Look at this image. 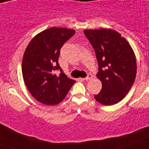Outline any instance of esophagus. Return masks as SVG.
I'll use <instances>...</instances> for the list:
<instances>
[{"label":"esophagus","instance_id":"esophagus-1","mask_svg":"<svg viewBox=\"0 0 149 149\" xmlns=\"http://www.w3.org/2000/svg\"><path fill=\"white\" fill-rule=\"evenodd\" d=\"M93 76L89 73V74H88V76H87V77H86V78L84 79H85V80H86V81L90 80V79H93Z\"/></svg>","mask_w":149,"mask_h":149}]
</instances>
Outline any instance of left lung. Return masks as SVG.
<instances>
[{"mask_svg": "<svg viewBox=\"0 0 149 149\" xmlns=\"http://www.w3.org/2000/svg\"><path fill=\"white\" fill-rule=\"evenodd\" d=\"M84 33L95 50L102 90L94 95L105 106L120 102L129 93L136 77V60L128 41L111 29L85 30Z\"/></svg>", "mask_w": 149, "mask_h": 149, "instance_id": "8db88e82", "label": "left lung"}]
</instances>
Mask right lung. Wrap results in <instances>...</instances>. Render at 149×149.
<instances>
[{"mask_svg":"<svg viewBox=\"0 0 149 149\" xmlns=\"http://www.w3.org/2000/svg\"><path fill=\"white\" fill-rule=\"evenodd\" d=\"M72 29L51 27L36 35L26 47L22 60L24 83L41 103L56 105L66 97L76 81L66 77L59 65L60 49L74 35ZM56 70L61 72L55 74Z\"/></svg>","mask_w":149,"mask_h":149,"instance_id":"add662e5","label":"right lung"}]
</instances>
